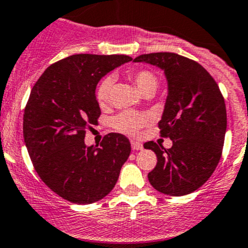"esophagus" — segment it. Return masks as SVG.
<instances>
[{
  "label": "esophagus",
  "mask_w": 248,
  "mask_h": 248,
  "mask_svg": "<svg viewBox=\"0 0 248 248\" xmlns=\"http://www.w3.org/2000/svg\"><path fill=\"white\" fill-rule=\"evenodd\" d=\"M131 145L132 150H142V144H140L139 141H136V140H132Z\"/></svg>",
  "instance_id": "obj_1"
}]
</instances>
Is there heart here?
I'll list each match as a JSON object with an SVG mask.
<instances>
[{
    "label": "heart",
    "mask_w": 248,
    "mask_h": 248,
    "mask_svg": "<svg viewBox=\"0 0 248 248\" xmlns=\"http://www.w3.org/2000/svg\"><path fill=\"white\" fill-rule=\"evenodd\" d=\"M128 77L142 94H152L158 87V78L150 69H131L128 72ZM112 85H114V78L111 76L104 77L97 85L96 101L101 108L108 106ZM147 122H149V115L146 112L138 111H122L111 120L112 127L116 131L128 136H136L139 129H141Z\"/></svg>",
    "instance_id": "obj_1"
}]
</instances>
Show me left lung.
Instances as JSON below:
<instances>
[{"label":"left lung","mask_w":248,"mask_h":248,"mask_svg":"<svg viewBox=\"0 0 248 248\" xmlns=\"http://www.w3.org/2000/svg\"><path fill=\"white\" fill-rule=\"evenodd\" d=\"M159 67L168 80V97L159 134L172 140L170 149L155 141L144 144L156 154L157 164L147 174L155 189L168 196L189 194L216 169L227 129L224 98L209 72L174 52H152L134 59Z\"/></svg>","instance_id":"1"}]
</instances>
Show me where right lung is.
<instances>
[{"mask_svg":"<svg viewBox=\"0 0 248 248\" xmlns=\"http://www.w3.org/2000/svg\"><path fill=\"white\" fill-rule=\"evenodd\" d=\"M132 61L126 55L77 54L49 66L32 87L24 111V140L34 170L52 192L74 204L110 193L131 154V142L109 133L101 146L85 145L101 109L102 77Z\"/></svg>","mask_w":248,"mask_h":248,"instance_id":"add662e5","label":"right lung"}]
</instances>
